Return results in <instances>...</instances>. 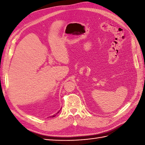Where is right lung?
I'll list each match as a JSON object with an SVG mask.
<instances>
[{
	"mask_svg": "<svg viewBox=\"0 0 145 145\" xmlns=\"http://www.w3.org/2000/svg\"><path fill=\"white\" fill-rule=\"evenodd\" d=\"M59 111H58L57 112V113L56 114H54V115H52V116H50V117H54L56 116V115L57 114H58V113L59 112Z\"/></svg>",
	"mask_w": 145,
	"mask_h": 145,
	"instance_id": "obj_1",
	"label": "right lung"
}]
</instances>
